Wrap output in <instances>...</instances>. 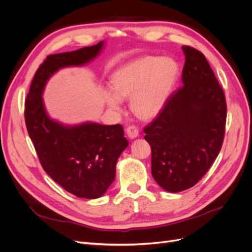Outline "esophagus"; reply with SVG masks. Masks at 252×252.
I'll use <instances>...</instances> for the list:
<instances>
[{
  "label": "esophagus",
  "mask_w": 252,
  "mask_h": 252,
  "mask_svg": "<svg viewBox=\"0 0 252 252\" xmlns=\"http://www.w3.org/2000/svg\"><path fill=\"white\" fill-rule=\"evenodd\" d=\"M139 132H140L139 131V128L136 127V126H133V125L127 127V129H126V133L128 135V138L131 139V140L138 138Z\"/></svg>",
  "instance_id": "obj_1"
}]
</instances>
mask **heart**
Masks as SVG:
<instances>
[{"label": "heart", "instance_id": "1", "mask_svg": "<svg viewBox=\"0 0 252 252\" xmlns=\"http://www.w3.org/2000/svg\"><path fill=\"white\" fill-rule=\"evenodd\" d=\"M179 67L169 58L143 57L120 67L111 77V89H103L108 108L121 111V100L130 97V107L141 119H152L162 111L177 77Z\"/></svg>", "mask_w": 252, "mask_h": 252}]
</instances>
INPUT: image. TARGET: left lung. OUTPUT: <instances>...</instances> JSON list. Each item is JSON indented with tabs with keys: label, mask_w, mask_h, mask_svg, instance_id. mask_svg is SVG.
Wrapping results in <instances>:
<instances>
[{
	"label": "left lung",
	"mask_w": 252,
	"mask_h": 252,
	"mask_svg": "<svg viewBox=\"0 0 252 252\" xmlns=\"http://www.w3.org/2000/svg\"><path fill=\"white\" fill-rule=\"evenodd\" d=\"M184 85L168 97L162 111L144 128L151 147V173L166 191L194 186L222 147L226 100L202 52L182 46Z\"/></svg>",
	"instance_id": "obj_1"
}]
</instances>
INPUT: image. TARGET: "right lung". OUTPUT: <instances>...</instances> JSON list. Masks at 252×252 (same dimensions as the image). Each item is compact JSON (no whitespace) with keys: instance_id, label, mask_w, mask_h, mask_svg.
Returning <instances> with one entry per match:
<instances>
[{"instance_id":"obj_1","label":"right lung","mask_w":252,"mask_h":252,"mask_svg":"<svg viewBox=\"0 0 252 252\" xmlns=\"http://www.w3.org/2000/svg\"><path fill=\"white\" fill-rule=\"evenodd\" d=\"M103 48L101 41L48 56L36 70L25 101L26 127L44 170L66 191L83 199L102 196L114 181L118 158L129 144L123 127L94 122L64 125L48 116L42 95L57 71L86 65Z\"/></svg>"}]
</instances>
